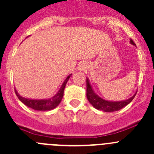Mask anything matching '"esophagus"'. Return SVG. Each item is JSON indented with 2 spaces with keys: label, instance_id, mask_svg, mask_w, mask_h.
Wrapping results in <instances>:
<instances>
[{
  "label": "esophagus",
  "instance_id": "34e87169",
  "mask_svg": "<svg viewBox=\"0 0 154 154\" xmlns=\"http://www.w3.org/2000/svg\"><path fill=\"white\" fill-rule=\"evenodd\" d=\"M86 68V65L85 63H81V64L79 65L78 66V70L79 71H83Z\"/></svg>",
  "mask_w": 154,
  "mask_h": 154
}]
</instances>
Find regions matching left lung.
Wrapping results in <instances>:
<instances>
[{
  "label": "left lung",
  "instance_id": "8db88e82",
  "mask_svg": "<svg viewBox=\"0 0 154 154\" xmlns=\"http://www.w3.org/2000/svg\"><path fill=\"white\" fill-rule=\"evenodd\" d=\"M130 44L136 46V44L133 42L132 39L130 40ZM136 92L130 98L125 100H119V101H111V100H106L103 99L100 96L97 95L94 92V89L91 87L88 78H86V97L89 103L92 105L95 109L101 111L106 112H115L120 110L123 107L128 105L130 102L133 100L134 97L136 96Z\"/></svg>",
  "mask_w": 154,
  "mask_h": 154
}]
</instances>
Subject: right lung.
<instances>
[{
  "label": "right lung",
  "mask_w": 154,
  "mask_h": 154,
  "mask_svg": "<svg viewBox=\"0 0 154 154\" xmlns=\"http://www.w3.org/2000/svg\"><path fill=\"white\" fill-rule=\"evenodd\" d=\"M71 74H69L64 82L62 84L61 87L59 89V91L53 96L51 98L48 99H32V98H27V97H22L18 93L17 90L15 89V94L17 97H18L20 100L29 108L32 109L34 110H38V111H48V110L54 109L56 108L61 102L62 99L63 97V93H64L65 87L66 86L68 80L71 77Z\"/></svg>",
  "instance_id": "obj_1"
}]
</instances>
